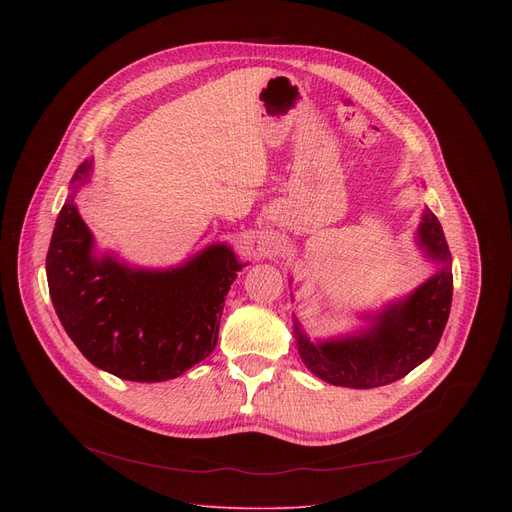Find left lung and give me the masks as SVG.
<instances>
[{
  "label": "left lung",
  "mask_w": 512,
  "mask_h": 512,
  "mask_svg": "<svg viewBox=\"0 0 512 512\" xmlns=\"http://www.w3.org/2000/svg\"><path fill=\"white\" fill-rule=\"evenodd\" d=\"M417 245L440 270L409 297L373 315V324L342 338L309 340L294 321L303 363L319 380L344 388H378L405 378L436 351L452 303L450 251L436 215L425 209Z\"/></svg>",
  "instance_id": "left-lung-1"
}]
</instances>
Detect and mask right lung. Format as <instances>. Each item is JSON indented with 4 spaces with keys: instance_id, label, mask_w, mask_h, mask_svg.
Masks as SVG:
<instances>
[{
    "instance_id": "right-lung-1",
    "label": "right lung",
    "mask_w": 512,
    "mask_h": 512,
    "mask_svg": "<svg viewBox=\"0 0 512 512\" xmlns=\"http://www.w3.org/2000/svg\"><path fill=\"white\" fill-rule=\"evenodd\" d=\"M89 174L87 159L51 234L45 270L53 309L95 367L130 382L174 380L213 353L224 299L247 263L228 245H211L170 270L97 257L74 203Z\"/></svg>"
}]
</instances>
